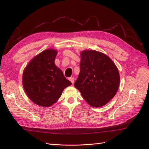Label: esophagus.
Listing matches in <instances>:
<instances>
[{
    "label": "esophagus",
    "mask_w": 149,
    "mask_h": 149,
    "mask_svg": "<svg viewBox=\"0 0 149 149\" xmlns=\"http://www.w3.org/2000/svg\"><path fill=\"white\" fill-rule=\"evenodd\" d=\"M69 79H70V81L71 82V83L72 84H73L74 83V78H69Z\"/></svg>",
    "instance_id": "obj_1"
}]
</instances>
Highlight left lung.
<instances>
[{"instance_id": "8db88e82", "label": "left lung", "mask_w": 149, "mask_h": 149, "mask_svg": "<svg viewBox=\"0 0 149 149\" xmlns=\"http://www.w3.org/2000/svg\"><path fill=\"white\" fill-rule=\"evenodd\" d=\"M80 55V71L74 86L90 106H104L119 89L118 68L109 56L100 52L86 49Z\"/></svg>"}]
</instances>
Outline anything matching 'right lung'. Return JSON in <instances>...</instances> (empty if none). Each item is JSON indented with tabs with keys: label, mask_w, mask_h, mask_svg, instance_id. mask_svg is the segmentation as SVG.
Wrapping results in <instances>:
<instances>
[{
	"label": "right lung",
	"mask_w": 149,
	"mask_h": 149,
	"mask_svg": "<svg viewBox=\"0 0 149 149\" xmlns=\"http://www.w3.org/2000/svg\"><path fill=\"white\" fill-rule=\"evenodd\" d=\"M56 55L55 49H45L34 56L24 70L22 84L25 92L38 106H52L64 89L71 85L55 63Z\"/></svg>",
	"instance_id": "obj_1"
}]
</instances>
